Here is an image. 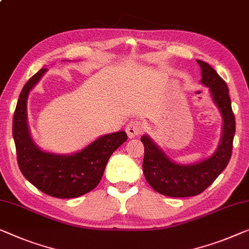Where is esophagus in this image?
<instances>
[{
	"mask_svg": "<svg viewBox=\"0 0 249 249\" xmlns=\"http://www.w3.org/2000/svg\"><path fill=\"white\" fill-rule=\"evenodd\" d=\"M144 129H145V126H144V124L141 121L133 120L126 126V133H127L128 137H131V139L140 135L141 133H143Z\"/></svg>",
	"mask_w": 249,
	"mask_h": 249,
	"instance_id": "esophagus-1",
	"label": "esophagus"
}]
</instances>
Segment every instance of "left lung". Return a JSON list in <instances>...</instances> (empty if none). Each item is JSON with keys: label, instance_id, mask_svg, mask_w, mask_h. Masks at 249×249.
I'll return each mask as SVG.
<instances>
[{"label": "left lung", "instance_id": "left-lung-1", "mask_svg": "<svg viewBox=\"0 0 249 249\" xmlns=\"http://www.w3.org/2000/svg\"><path fill=\"white\" fill-rule=\"evenodd\" d=\"M196 62L201 69V83L209 87L211 96L224 118V132L218 150L207 160L190 165H180L170 160L150 137H141L144 144L143 172L147 183L159 194L173 198L192 196L205 191L226 169L232 153L236 122L227 84L207 62Z\"/></svg>", "mask_w": 249, "mask_h": 249}]
</instances>
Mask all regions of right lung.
Wrapping results in <instances>:
<instances>
[{
	"mask_svg": "<svg viewBox=\"0 0 249 249\" xmlns=\"http://www.w3.org/2000/svg\"><path fill=\"white\" fill-rule=\"evenodd\" d=\"M46 68L40 69L22 88L13 116V139L18 164L30 183L48 196L60 199L77 198L97 187L107 161L127 134L120 131L104 135L84 150L71 155H57L36 146L27 123V99Z\"/></svg>",
	"mask_w": 249,
	"mask_h": 249,
	"instance_id": "obj_1",
	"label": "right lung"
}]
</instances>
